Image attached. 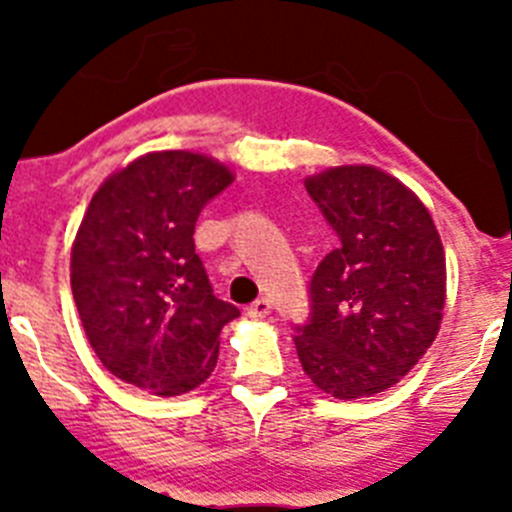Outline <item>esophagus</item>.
Here are the masks:
<instances>
[{"mask_svg": "<svg viewBox=\"0 0 512 512\" xmlns=\"http://www.w3.org/2000/svg\"><path fill=\"white\" fill-rule=\"evenodd\" d=\"M269 312H271V302L266 300V297H261V300H256L253 305H248V318L251 320L269 318Z\"/></svg>", "mask_w": 512, "mask_h": 512, "instance_id": "esophagus-1", "label": "esophagus"}]
</instances>
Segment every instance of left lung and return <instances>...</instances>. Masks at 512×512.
Wrapping results in <instances>:
<instances>
[{
  "instance_id": "8db88e82",
  "label": "left lung",
  "mask_w": 512,
  "mask_h": 512,
  "mask_svg": "<svg viewBox=\"0 0 512 512\" xmlns=\"http://www.w3.org/2000/svg\"><path fill=\"white\" fill-rule=\"evenodd\" d=\"M305 187L341 243L312 274L297 356L318 390L374 397L436 341L446 305L441 235L418 194L377 166H333Z\"/></svg>"
}]
</instances>
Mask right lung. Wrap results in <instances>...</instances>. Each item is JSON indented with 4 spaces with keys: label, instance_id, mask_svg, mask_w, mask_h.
Returning a JSON list of instances; mask_svg holds the SVG:
<instances>
[{
    "label": "right lung",
    "instance_id": "obj_1",
    "mask_svg": "<svg viewBox=\"0 0 512 512\" xmlns=\"http://www.w3.org/2000/svg\"><path fill=\"white\" fill-rule=\"evenodd\" d=\"M235 176L205 153L153 151L102 182L71 246V292L97 359L158 397L200 387L241 312L194 253L202 207Z\"/></svg>",
    "mask_w": 512,
    "mask_h": 512
}]
</instances>
